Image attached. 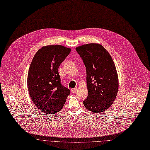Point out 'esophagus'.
I'll use <instances>...</instances> for the list:
<instances>
[{"instance_id": "1", "label": "esophagus", "mask_w": 150, "mask_h": 150, "mask_svg": "<svg viewBox=\"0 0 150 150\" xmlns=\"http://www.w3.org/2000/svg\"><path fill=\"white\" fill-rule=\"evenodd\" d=\"M76 91H77V88H76L71 89V92H72V93H75L76 92Z\"/></svg>"}]
</instances>
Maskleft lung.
I'll list each match as a JSON object with an SVG mask.
<instances>
[{
    "label": "left lung",
    "instance_id": "obj_1",
    "mask_svg": "<svg viewBox=\"0 0 150 150\" xmlns=\"http://www.w3.org/2000/svg\"><path fill=\"white\" fill-rule=\"evenodd\" d=\"M76 51L86 69L88 96L83 104L93 113L103 112L112 105L119 89L114 61L108 52L99 44L80 45Z\"/></svg>",
    "mask_w": 150,
    "mask_h": 150
}]
</instances>
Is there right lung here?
<instances>
[{"label": "right lung", "mask_w": 150, "mask_h": 150, "mask_svg": "<svg viewBox=\"0 0 150 150\" xmlns=\"http://www.w3.org/2000/svg\"><path fill=\"white\" fill-rule=\"evenodd\" d=\"M59 45L42 47L31 61L27 86L34 105L44 113L58 112L64 105L70 90L61 83L58 68L70 52Z\"/></svg>", "instance_id": "right-lung-1"}]
</instances>
